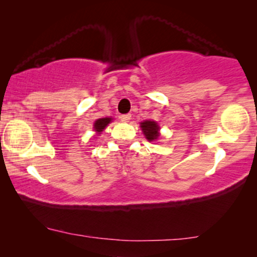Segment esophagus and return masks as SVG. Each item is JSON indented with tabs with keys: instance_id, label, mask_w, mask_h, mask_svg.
<instances>
[{
	"instance_id": "obj_1",
	"label": "esophagus",
	"mask_w": 257,
	"mask_h": 257,
	"mask_svg": "<svg viewBox=\"0 0 257 257\" xmlns=\"http://www.w3.org/2000/svg\"><path fill=\"white\" fill-rule=\"evenodd\" d=\"M119 118H120L121 121L127 122V121H130V119H131V114H121Z\"/></svg>"
}]
</instances>
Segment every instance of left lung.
<instances>
[{"label":"left lung","mask_w":257,"mask_h":257,"mask_svg":"<svg viewBox=\"0 0 257 257\" xmlns=\"http://www.w3.org/2000/svg\"><path fill=\"white\" fill-rule=\"evenodd\" d=\"M140 127H142V131L145 135V138L149 140V142H156V140L159 138V125L157 124L156 121L153 120H145L140 122Z\"/></svg>","instance_id":"left-lung-1"}]
</instances>
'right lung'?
Here are the masks:
<instances>
[{"instance_id": "1", "label": "right lung", "mask_w": 257, "mask_h": 257, "mask_svg": "<svg viewBox=\"0 0 257 257\" xmlns=\"http://www.w3.org/2000/svg\"><path fill=\"white\" fill-rule=\"evenodd\" d=\"M111 121H112V118H108V117L97 119L93 124V130L97 132V135H100V132H103L104 128L106 127Z\"/></svg>"}]
</instances>
